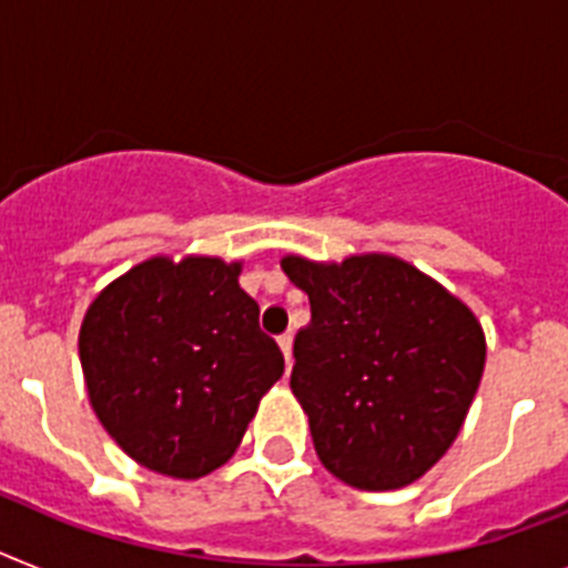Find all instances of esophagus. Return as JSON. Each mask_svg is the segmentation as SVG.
<instances>
[{
	"label": "esophagus",
	"instance_id": "obj_1",
	"mask_svg": "<svg viewBox=\"0 0 568 568\" xmlns=\"http://www.w3.org/2000/svg\"><path fill=\"white\" fill-rule=\"evenodd\" d=\"M292 346H294V335L292 332H285V335H280V349H283V355H285V364L292 366Z\"/></svg>",
	"mask_w": 568,
	"mask_h": 568
}]
</instances>
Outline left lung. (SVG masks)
Returning a JSON list of instances; mask_svg holds the SVG:
<instances>
[{"mask_svg":"<svg viewBox=\"0 0 568 568\" xmlns=\"http://www.w3.org/2000/svg\"><path fill=\"white\" fill-rule=\"evenodd\" d=\"M283 271L312 306L294 337L292 393L326 470L361 490L416 483L468 416L485 369L483 326L395 256H285Z\"/></svg>","mask_w":568,"mask_h":568,"instance_id":"left-lung-1","label":"left lung"}]
</instances>
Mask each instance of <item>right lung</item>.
<instances>
[{
    "label": "right lung",
    "instance_id": "right-lung-1",
    "mask_svg": "<svg viewBox=\"0 0 568 568\" xmlns=\"http://www.w3.org/2000/svg\"><path fill=\"white\" fill-rule=\"evenodd\" d=\"M80 364L109 436L175 479L225 465L285 369L240 262L211 256H155L106 285L83 317Z\"/></svg>",
    "mask_w": 568,
    "mask_h": 568
}]
</instances>
